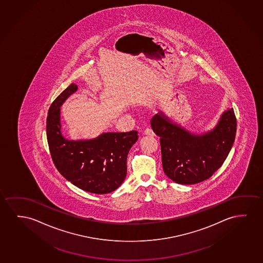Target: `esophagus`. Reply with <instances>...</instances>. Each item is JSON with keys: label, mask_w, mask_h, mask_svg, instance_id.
Instances as JSON below:
<instances>
[{"label": "esophagus", "mask_w": 263, "mask_h": 263, "mask_svg": "<svg viewBox=\"0 0 263 263\" xmlns=\"http://www.w3.org/2000/svg\"><path fill=\"white\" fill-rule=\"evenodd\" d=\"M144 134H146V135H149V136H154V135H155L154 132L152 130L151 127H146V128H145Z\"/></svg>", "instance_id": "esophagus-1"}]
</instances>
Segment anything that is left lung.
I'll return each mask as SVG.
<instances>
[{
	"label": "left lung",
	"mask_w": 263,
	"mask_h": 263,
	"mask_svg": "<svg viewBox=\"0 0 263 263\" xmlns=\"http://www.w3.org/2000/svg\"><path fill=\"white\" fill-rule=\"evenodd\" d=\"M151 125L159 137L165 174L176 183L191 185L211 178L221 167L233 147L237 123L232 108L203 135H193L162 112L152 117Z\"/></svg>",
	"instance_id": "8db88e82"
}]
</instances>
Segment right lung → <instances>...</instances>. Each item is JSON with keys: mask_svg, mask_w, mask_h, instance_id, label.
Masks as SVG:
<instances>
[{"mask_svg": "<svg viewBox=\"0 0 263 263\" xmlns=\"http://www.w3.org/2000/svg\"><path fill=\"white\" fill-rule=\"evenodd\" d=\"M78 86L71 84L53 101L47 117V139L57 170L73 185L93 194L118 189L127 174V156L137 130L107 133L91 141H67L61 134L60 106Z\"/></svg>", "mask_w": 263, "mask_h": 263, "instance_id": "right-lung-1", "label": "right lung"}]
</instances>
